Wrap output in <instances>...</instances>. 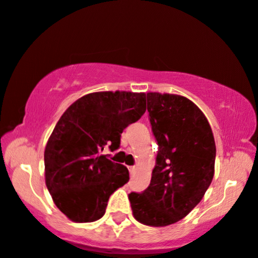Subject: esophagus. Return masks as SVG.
<instances>
[{
    "mask_svg": "<svg viewBox=\"0 0 258 258\" xmlns=\"http://www.w3.org/2000/svg\"><path fill=\"white\" fill-rule=\"evenodd\" d=\"M136 171V166H129V172L130 175H134Z\"/></svg>",
    "mask_w": 258,
    "mask_h": 258,
    "instance_id": "obj_1",
    "label": "esophagus"
}]
</instances>
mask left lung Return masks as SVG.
<instances>
[{
  "instance_id": "1",
  "label": "left lung",
  "mask_w": 258,
  "mask_h": 258,
  "mask_svg": "<svg viewBox=\"0 0 258 258\" xmlns=\"http://www.w3.org/2000/svg\"><path fill=\"white\" fill-rule=\"evenodd\" d=\"M147 111L158 154L150 186L130 193L129 201L136 221L164 227L203 199L214 177L216 146L207 117L184 96L147 93Z\"/></svg>"
}]
</instances>
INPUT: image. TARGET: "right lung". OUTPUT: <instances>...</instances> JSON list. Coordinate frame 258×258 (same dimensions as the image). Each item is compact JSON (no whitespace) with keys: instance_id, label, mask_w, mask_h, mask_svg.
Instances as JSON below:
<instances>
[{"instance_id":"obj_1","label":"right lung","mask_w":258,"mask_h":258,"mask_svg":"<svg viewBox=\"0 0 258 258\" xmlns=\"http://www.w3.org/2000/svg\"><path fill=\"white\" fill-rule=\"evenodd\" d=\"M146 111V94L90 93L76 100L57 120L44 150V176L54 204L74 222L104 216L110 196L129 181L125 166L105 154Z\"/></svg>"}]
</instances>
